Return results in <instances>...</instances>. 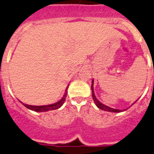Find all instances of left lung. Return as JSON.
I'll use <instances>...</instances> for the list:
<instances>
[{"mask_svg": "<svg viewBox=\"0 0 154 154\" xmlns=\"http://www.w3.org/2000/svg\"><path fill=\"white\" fill-rule=\"evenodd\" d=\"M93 83H94V80H92V84H91V90H92V97H93V99H94V103L96 104V106H98L99 109L103 110H105V111H109V112H114V113H119V112H122V110H117V109H114V108L109 107L107 106L104 105L102 103H100L99 101L97 99V98L94 95V88H93Z\"/></svg>", "mask_w": 154, "mask_h": 154, "instance_id": "8db88e82", "label": "left lung"}]
</instances>
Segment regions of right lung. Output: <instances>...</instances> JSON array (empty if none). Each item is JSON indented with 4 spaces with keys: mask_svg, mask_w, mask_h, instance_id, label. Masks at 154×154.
Wrapping results in <instances>:
<instances>
[{
    "mask_svg": "<svg viewBox=\"0 0 154 154\" xmlns=\"http://www.w3.org/2000/svg\"><path fill=\"white\" fill-rule=\"evenodd\" d=\"M69 86V85H68ZM68 87L66 88V93L64 94V95L63 96V98L60 99L59 102L56 103H53V104H50V105H45V106H31L28 105V104H24V106H26L28 109L31 110H33V111L35 112H46L48 111V110H56V109H59L60 107L62 106V105L63 104L65 101V98L67 96V91Z\"/></svg>",
    "mask_w": 154,
    "mask_h": 154,
    "instance_id": "1",
    "label": "right lung"
}]
</instances>
